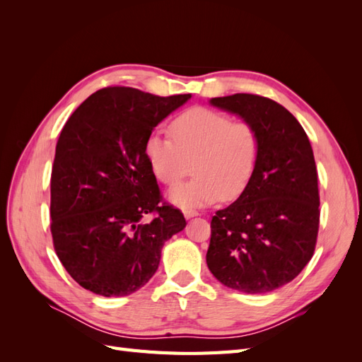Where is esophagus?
<instances>
[{
    "label": "esophagus",
    "instance_id": "34e87169",
    "mask_svg": "<svg viewBox=\"0 0 362 362\" xmlns=\"http://www.w3.org/2000/svg\"><path fill=\"white\" fill-rule=\"evenodd\" d=\"M196 216H199L198 211H193V210H185L184 211V217L185 218H192V217H196Z\"/></svg>",
    "mask_w": 362,
    "mask_h": 362
}]
</instances>
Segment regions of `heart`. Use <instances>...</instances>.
Wrapping results in <instances>:
<instances>
[{
  "label": "heart",
  "mask_w": 362,
  "mask_h": 362,
  "mask_svg": "<svg viewBox=\"0 0 362 362\" xmlns=\"http://www.w3.org/2000/svg\"><path fill=\"white\" fill-rule=\"evenodd\" d=\"M172 136L152 131L145 156L156 178L177 184L189 172L196 177L175 185L168 198L184 210L237 199L254 178L261 141L255 127L206 107H193L172 120Z\"/></svg>",
  "instance_id": "obj_1"
}]
</instances>
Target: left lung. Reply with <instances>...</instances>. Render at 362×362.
<instances>
[{
	"instance_id": "left-lung-1",
	"label": "left lung",
	"mask_w": 362,
	"mask_h": 362,
	"mask_svg": "<svg viewBox=\"0 0 362 362\" xmlns=\"http://www.w3.org/2000/svg\"><path fill=\"white\" fill-rule=\"evenodd\" d=\"M210 104L254 125L261 149L247 189L213 217L206 264L225 287L269 293L314 254L320 198L313 148L298 119L269 98L235 93Z\"/></svg>"
}]
</instances>
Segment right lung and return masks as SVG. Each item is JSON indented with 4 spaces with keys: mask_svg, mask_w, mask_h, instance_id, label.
Here are the masks:
<instances>
[{
    "mask_svg": "<svg viewBox=\"0 0 362 362\" xmlns=\"http://www.w3.org/2000/svg\"><path fill=\"white\" fill-rule=\"evenodd\" d=\"M190 98L105 87L64 124L51 173V234L83 288L105 298L137 291L157 272L164 242L187 225L177 208L160 205L145 141ZM149 212L155 221H141Z\"/></svg>",
    "mask_w": 362,
    "mask_h": 362,
    "instance_id": "right-lung-1",
    "label": "right lung"
}]
</instances>
